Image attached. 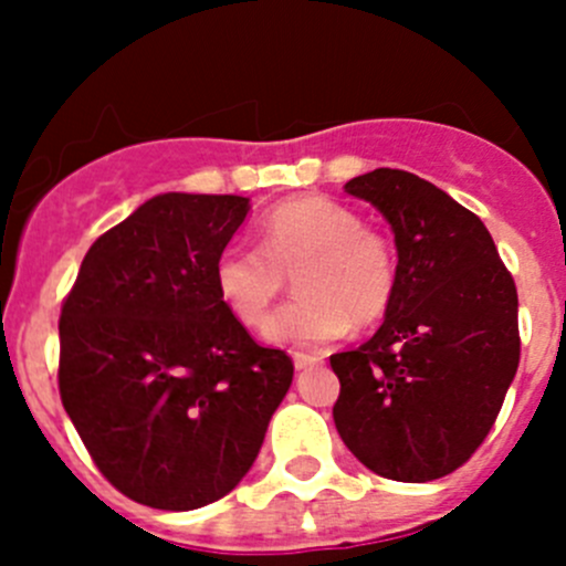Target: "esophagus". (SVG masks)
<instances>
[{
	"label": "esophagus",
	"instance_id": "1",
	"mask_svg": "<svg viewBox=\"0 0 566 566\" xmlns=\"http://www.w3.org/2000/svg\"><path fill=\"white\" fill-rule=\"evenodd\" d=\"M319 361V356H312V353H293V364H295V369H310V367H315V364Z\"/></svg>",
	"mask_w": 566,
	"mask_h": 566
}]
</instances>
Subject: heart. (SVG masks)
<instances>
[{
  "label": "heart",
  "instance_id": "heart-1",
  "mask_svg": "<svg viewBox=\"0 0 566 566\" xmlns=\"http://www.w3.org/2000/svg\"><path fill=\"white\" fill-rule=\"evenodd\" d=\"M260 243L232 241L216 254L221 304L247 328L265 325L273 301L295 276L298 298L273 315L265 336L276 345L315 347L342 339L353 323L375 325L397 293V256L389 238L325 193L273 205L256 224Z\"/></svg>",
  "mask_w": 566,
  "mask_h": 566
}]
</instances>
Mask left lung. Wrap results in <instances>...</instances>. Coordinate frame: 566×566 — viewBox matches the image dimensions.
Masks as SVG:
<instances>
[{
	"label": "left lung",
	"mask_w": 566,
	"mask_h": 566,
	"mask_svg": "<svg viewBox=\"0 0 566 566\" xmlns=\"http://www.w3.org/2000/svg\"><path fill=\"white\" fill-rule=\"evenodd\" d=\"M397 241V293L378 334L331 356L334 424L369 471L432 482L482 447L521 361L517 287L488 227L402 169L353 177Z\"/></svg>",
	"instance_id": "left-lung-1"
}]
</instances>
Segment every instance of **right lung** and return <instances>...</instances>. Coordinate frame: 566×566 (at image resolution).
Returning a JSON list of instances; mask_svg holds the SVG:
<instances>
[{"mask_svg":"<svg viewBox=\"0 0 566 566\" xmlns=\"http://www.w3.org/2000/svg\"><path fill=\"white\" fill-rule=\"evenodd\" d=\"M235 193H158L84 256L60 315V397L98 471L136 504L188 512L251 468L293 358L221 304Z\"/></svg>","mask_w":566,"mask_h":566,"instance_id":"1","label":"right lung"}]
</instances>
